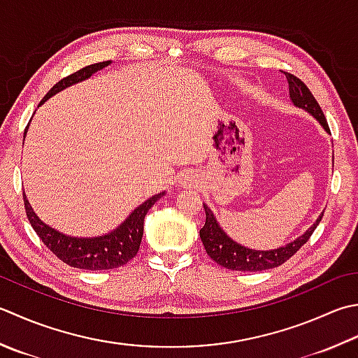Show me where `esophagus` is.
Segmentation results:
<instances>
[{
	"label": "esophagus",
	"mask_w": 358,
	"mask_h": 358,
	"mask_svg": "<svg viewBox=\"0 0 358 358\" xmlns=\"http://www.w3.org/2000/svg\"><path fill=\"white\" fill-rule=\"evenodd\" d=\"M192 183H194L192 180H187V181H185V185H192Z\"/></svg>",
	"instance_id": "34e87169"
}]
</instances>
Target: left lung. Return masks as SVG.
I'll list each match as a JSON object with an SVG mask.
<instances>
[{"instance_id": "left-lung-1", "label": "left lung", "mask_w": 358, "mask_h": 358, "mask_svg": "<svg viewBox=\"0 0 358 358\" xmlns=\"http://www.w3.org/2000/svg\"><path fill=\"white\" fill-rule=\"evenodd\" d=\"M284 74L287 77V80H289L292 102L295 103L296 107L309 111V113L317 117V121L323 125L324 130L327 133H331V129H329L323 110H321L320 103L317 102V99H315L306 83L290 73H284ZM203 208H205V213H206V222L200 229L203 247H205L208 256L211 257L214 262H217L228 270H236V271H262V270L279 267V265H282L284 262L289 261V259L310 239L315 228L318 227V223L321 222V219H323V214H321L318 217V220L315 222L303 236L298 237L296 241L284 245L281 248H276L271 251H256V250L245 248L242 245L231 241L229 237L220 229V227L217 225L215 217L213 215L211 211H209L208 206L203 205Z\"/></svg>"}]
</instances>
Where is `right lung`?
Segmentation results:
<instances>
[{"mask_svg":"<svg viewBox=\"0 0 358 358\" xmlns=\"http://www.w3.org/2000/svg\"><path fill=\"white\" fill-rule=\"evenodd\" d=\"M108 65L110 60L99 62L63 77L62 80H59L48 91V94L41 99L40 105L46 99H49L52 94L59 93L63 88L88 79L91 74ZM163 195L164 192L153 195L152 199L144 201L143 205H139L135 211L127 217V220H125L121 227H117L115 231H111V233L105 236L93 237V239H88V237L87 239H79V237L65 236L59 233V231H55L54 228L45 225V223L34 214L29 201L26 200V195H23V199L27 219H29V223L35 229V233L38 234L41 242H43L60 261L68 264L69 267L96 271L119 268L127 264L130 259L136 256L143 239L144 217L149 213V209L155 205V201L163 197Z\"/></svg>","mask_w":358,"mask_h":358,"instance_id":"1","label":"right lung"}]
</instances>
